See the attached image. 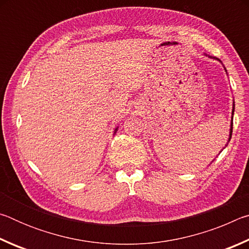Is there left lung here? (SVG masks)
Instances as JSON below:
<instances>
[{"mask_svg":"<svg viewBox=\"0 0 249 249\" xmlns=\"http://www.w3.org/2000/svg\"><path fill=\"white\" fill-rule=\"evenodd\" d=\"M206 56H208V54H206ZM210 58H213V59H216V60H218L222 64V61L220 60V59H217V58H215V57H211V56H209ZM224 70L226 71V68L224 67ZM227 72V71H226ZM234 111H235V102L233 101V109H231V128H230V137H229V142L231 141V132H233V115H234ZM227 144H229V142H227ZM226 144V145H227ZM225 145V146H226Z\"/></svg>","mask_w":249,"mask_h":249,"instance_id":"obj_1","label":"left lung"}]
</instances>
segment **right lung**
Here are the masks:
<instances>
[{"label": "right lung", "mask_w": 249, "mask_h": 249, "mask_svg": "<svg viewBox=\"0 0 249 249\" xmlns=\"http://www.w3.org/2000/svg\"><path fill=\"white\" fill-rule=\"evenodd\" d=\"M117 128H119V127H116V128H115V130H114V133H116V130H117Z\"/></svg>", "instance_id": "right-lung-1"}]
</instances>
